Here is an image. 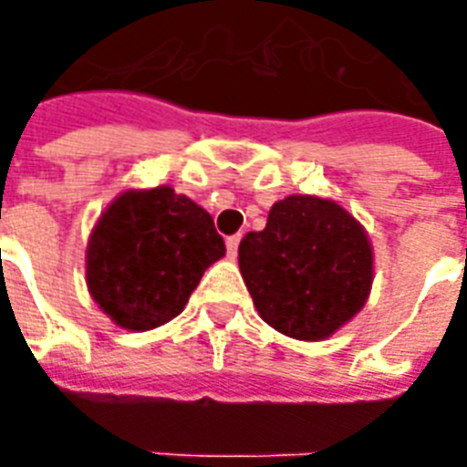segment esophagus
<instances>
[{"label":"esophagus","instance_id":"34e87169","mask_svg":"<svg viewBox=\"0 0 467 467\" xmlns=\"http://www.w3.org/2000/svg\"><path fill=\"white\" fill-rule=\"evenodd\" d=\"M240 240H242V234H233V237H227V254L230 257H234L237 254V247H240Z\"/></svg>","mask_w":467,"mask_h":467}]
</instances>
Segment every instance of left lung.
<instances>
[{
  "label": "left lung",
  "mask_w": 467,
  "mask_h": 467,
  "mask_svg": "<svg viewBox=\"0 0 467 467\" xmlns=\"http://www.w3.org/2000/svg\"><path fill=\"white\" fill-rule=\"evenodd\" d=\"M240 272L265 323L316 343L368 304L375 252L343 205L296 193L274 202L265 230L244 234Z\"/></svg>",
  "instance_id": "obj_1"
}]
</instances>
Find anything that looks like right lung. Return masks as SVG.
I'll use <instances>...</instances> for the list:
<instances>
[{"label": "right lung", "instance_id": "1", "mask_svg": "<svg viewBox=\"0 0 467 467\" xmlns=\"http://www.w3.org/2000/svg\"><path fill=\"white\" fill-rule=\"evenodd\" d=\"M225 242L208 210L171 186L124 191L92 227L85 284L115 326L159 328L183 311Z\"/></svg>", "mask_w": 467, "mask_h": 467}]
</instances>
